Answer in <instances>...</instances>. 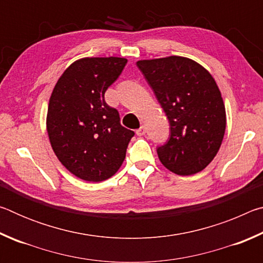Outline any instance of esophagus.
Segmentation results:
<instances>
[{"label":"esophagus","instance_id":"esophagus-1","mask_svg":"<svg viewBox=\"0 0 263 263\" xmlns=\"http://www.w3.org/2000/svg\"><path fill=\"white\" fill-rule=\"evenodd\" d=\"M136 133H137L138 136H144L145 133H146V127L144 125H141L139 128H138Z\"/></svg>","mask_w":263,"mask_h":263}]
</instances>
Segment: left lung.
I'll return each mask as SVG.
<instances>
[{"label":"left lung","instance_id":"obj_1","mask_svg":"<svg viewBox=\"0 0 263 263\" xmlns=\"http://www.w3.org/2000/svg\"><path fill=\"white\" fill-rule=\"evenodd\" d=\"M171 124V138L158 148L164 167L177 175L203 171L220 148L226 111L208 69L193 59L172 55L137 61Z\"/></svg>","mask_w":263,"mask_h":263}]
</instances>
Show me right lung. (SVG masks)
I'll use <instances>...</instances> for the list:
<instances>
[{
  "label": "right lung",
  "instance_id": "obj_1",
  "mask_svg": "<svg viewBox=\"0 0 263 263\" xmlns=\"http://www.w3.org/2000/svg\"><path fill=\"white\" fill-rule=\"evenodd\" d=\"M126 62L118 57L81 58L65 69L53 88L46 116L48 139L64 167L83 181L114 176L135 136L104 101L105 90Z\"/></svg>",
  "mask_w": 263,
  "mask_h": 263
}]
</instances>
